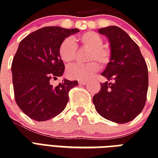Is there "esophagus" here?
Listing matches in <instances>:
<instances>
[{"instance_id": "obj_1", "label": "esophagus", "mask_w": 158, "mask_h": 158, "mask_svg": "<svg viewBox=\"0 0 158 158\" xmlns=\"http://www.w3.org/2000/svg\"><path fill=\"white\" fill-rule=\"evenodd\" d=\"M79 84H83V85H86L87 84H88V81H86V80H79Z\"/></svg>"}]
</instances>
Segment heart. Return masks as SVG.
<instances>
[{
	"mask_svg": "<svg viewBox=\"0 0 158 158\" xmlns=\"http://www.w3.org/2000/svg\"><path fill=\"white\" fill-rule=\"evenodd\" d=\"M76 41L83 47L90 48L88 60H94L87 64H75L67 70L69 78L76 79H88L96 73L99 69V62L102 66H105L110 60V51L103 46V39L101 36L95 32H87L79 36ZM78 47L71 38H65L62 41L59 47V55L60 59L66 64H69L75 60L77 56Z\"/></svg>",
	"mask_w": 158,
	"mask_h": 158,
	"instance_id": "1",
	"label": "heart"
}]
</instances>
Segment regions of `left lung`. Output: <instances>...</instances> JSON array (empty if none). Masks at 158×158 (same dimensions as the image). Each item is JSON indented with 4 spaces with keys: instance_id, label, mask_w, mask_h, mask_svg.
<instances>
[{
    "instance_id": "obj_1",
    "label": "left lung",
    "mask_w": 158,
    "mask_h": 158,
    "mask_svg": "<svg viewBox=\"0 0 158 158\" xmlns=\"http://www.w3.org/2000/svg\"><path fill=\"white\" fill-rule=\"evenodd\" d=\"M107 38L110 60L102 73L108 81L93 102L99 115L113 122L124 124L134 120L146 102L148 74L144 58L139 46L125 31L116 26L99 28Z\"/></svg>"
}]
</instances>
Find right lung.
Listing matches in <instances>:
<instances>
[{"label":"right lung","mask_w":158,"mask_h":158,"mask_svg":"<svg viewBox=\"0 0 158 158\" xmlns=\"http://www.w3.org/2000/svg\"><path fill=\"white\" fill-rule=\"evenodd\" d=\"M79 32L78 28L44 27L19 43L11 65L14 93L18 106L31 119L50 120L66 106L68 93L78 81L64 79L56 87L50 83L64 73V64L59 55L60 43Z\"/></svg>","instance_id":"1"}]
</instances>
